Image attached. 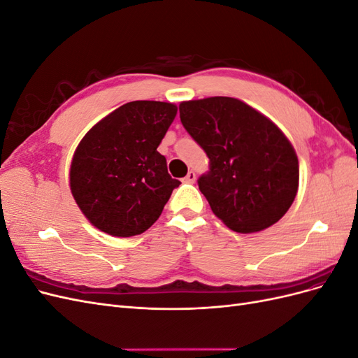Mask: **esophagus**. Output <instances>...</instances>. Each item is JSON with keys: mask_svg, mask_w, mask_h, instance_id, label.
<instances>
[{"mask_svg": "<svg viewBox=\"0 0 358 358\" xmlns=\"http://www.w3.org/2000/svg\"><path fill=\"white\" fill-rule=\"evenodd\" d=\"M185 183H194L196 182V173L194 171H188V175L182 179Z\"/></svg>", "mask_w": 358, "mask_h": 358, "instance_id": "obj_1", "label": "esophagus"}]
</instances>
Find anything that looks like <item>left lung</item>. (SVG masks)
I'll return each mask as SVG.
<instances>
[{
	"label": "left lung",
	"mask_w": 358,
	"mask_h": 358,
	"mask_svg": "<svg viewBox=\"0 0 358 358\" xmlns=\"http://www.w3.org/2000/svg\"><path fill=\"white\" fill-rule=\"evenodd\" d=\"M179 113L210 159L199 188L215 216L243 234L282 218L299 189V159L280 128L231 96L182 101Z\"/></svg>",
	"instance_id": "1"
}]
</instances>
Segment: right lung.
<instances>
[{"label":"right lung","mask_w":358,"mask_h":358,"mask_svg":"<svg viewBox=\"0 0 358 358\" xmlns=\"http://www.w3.org/2000/svg\"><path fill=\"white\" fill-rule=\"evenodd\" d=\"M178 113L164 101H131L83 136L70 166V189L95 229L115 237L142 234L180 185L157 148Z\"/></svg>","instance_id":"1"}]
</instances>
